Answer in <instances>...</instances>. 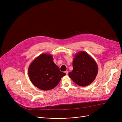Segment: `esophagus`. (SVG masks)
Here are the masks:
<instances>
[{
  "instance_id": "esophagus-1",
  "label": "esophagus",
  "mask_w": 122,
  "mask_h": 122,
  "mask_svg": "<svg viewBox=\"0 0 122 122\" xmlns=\"http://www.w3.org/2000/svg\"><path fill=\"white\" fill-rule=\"evenodd\" d=\"M68 71H65V73H66V75H67V74H68Z\"/></svg>"
}]
</instances>
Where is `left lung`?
<instances>
[{
  "label": "left lung",
  "mask_w": 122,
  "mask_h": 122,
  "mask_svg": "<svg viewBox=\"0 0 122 122\" xmlns=\"http://www.w3.org/2000/svg\"><path fill=\"white\" fill-rule=\"evenodd\" d=\"M73 70L68 75L77 85L86 86L95 80L98 72V66L95 60L84 51L75 55L72 63Z\"/></svg>",
  "instance_id": "1"
}]
</instances>
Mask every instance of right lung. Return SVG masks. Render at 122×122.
<instances>
[{
  "label": "right lung",
  "instance_id": "add662e5",
  "mask_svg": "<svg viewBox=\"0 0 122 122\" xmlns=\"http://www.w3.org/2000/svg\"><path fill=\"white\" fill-rule=\"evenodd\" d=\"M28 74L32 83L42 90H50L59 83L66 73L60 71L51 55L42 54L30 64Z\"/></svg>",
  "mask_w": 122,
  "mask_h": 122
}]
</instances>
